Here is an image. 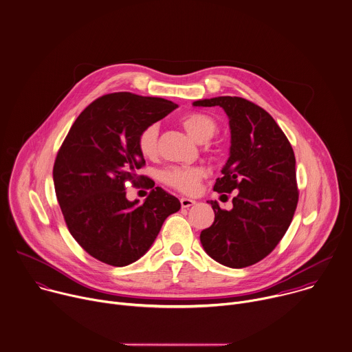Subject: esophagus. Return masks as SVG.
Masks as SVG:
<instances>
[{"label":"esophagus","instance_id":"1","mask_svg":"<svg viewBox=\"0 0 352 352\" xmlns=\"http://www.w3.org/2000/svg\"><path fill=\"white\" fill-rule=\"evenodd\" d=\"M196 204V200H193V199H188V197H182L181 199V206H182V208H189V207H192V206H195Z\"/></svg>","mask_w":352,"mask_h":352}]
</instances>
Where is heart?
<instances>
[{"mask_svg":"<svg viewBox=\"0 0 352 352\" xmlns=\"http://www.w3.org/2000/svg\"><path fill=\"white\" fill-rule=\"evenodd\" d=\"M181 123L186 133L195 138L196 141H206L208 140L215 129L217 124L212 118L201 112H190L186 113ZM157 145V126L152 124L142 130L138 137V148L141 153L146 157H152L156 153ZM204 177V170L201 167H171L166 170L162 175L163 181L175 188L182 193H195L199 189L200 181Z\"/></svg>","mask_w":352,"mask_h":352,"instance_id":"b5f03b06","label":"heart"}]
</instances>
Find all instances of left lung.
Returning a JSON list of instances; mask_svg holds the SVG:
<instances>
[{
	"label": "left lung",
	"instance_id": "obj_1",
	"mask_svg": "<svg viewBox=\"0 0 352 352\" xmlns=\"http://www.w3.org/2000/svg\"><path fill=\"white\" fill-rule=\"evenodd\" d=\"M193 105H219L226 112L229 159L214 190H236L229 211L210 201L215 219L201 232V245L223 266L255 265L277 247L292 222L299 200L294 149L270 113L245 98L221 96Z\"/></svg>",
	"mask_w": 352,
	"mask_h": 352
}]
</instances>
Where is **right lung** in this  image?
Segmentation results:
<instances>
[{
	"instance_id": "right-lung-1",
	"label": "right lung",
	"mask_w": 352,
	"mask_h": 352,
	"mask_svg": "<svg viewBox=\"0 0 352 352\" xmlns=\"http://www.w3.org/2000/svg\"><path fill=\"white\" fill-rule=\"evenodd\" d=\"M178 105L129 91L102 96L71 126L54 162L53 182L65 223L93 258L123 267L144 256L166 218L181 208L175 196L155 188L142 204L126 197L145 164L138 148L144 129ZM155 185V184H153Z\"/></svg>"
}]
</instances>
